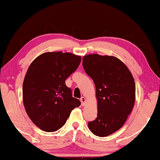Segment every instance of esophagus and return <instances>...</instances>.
<instances>
[{
    "instance_id": "34e87169",
    "label": "esophagus",
    "mask_w": 160,
    "mask_h": 160,
    "mask_svg": "<svg viewBox=\"0 0 160 160\" xmlns=\"http://www.w3.org/2000/svg\"><path fill=\"white\" fill-rule=\"evenodd\" d=\"M80 102H81V105L82 106L85 105V102H86V98L85 97H82L80 98Z\"/></svg>"
}]
</instances>
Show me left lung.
<instances>
[{
	"label": "left lung",
	"instance_id": "8db88e82",
	"mask_svg": "<svg viewBox=\"0 0 160 160\" xmlns=\"http://www.w3.org/2000/svg\"><path fill=\"white\" fill-rule=\"evenodd\" d=\"M82 66L95 83L98 100V117L88 128L94 135L108 136L123 126L132 110L135 80L128 67L114 56L85 55Z\"/></svg>",
	"mask_w": 160,
	"mask_h": 160
}]
</instances>
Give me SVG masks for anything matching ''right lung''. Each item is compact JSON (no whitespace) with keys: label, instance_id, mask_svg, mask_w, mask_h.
I'll return each instance as SVG.
<instances>
[{"label":"right lung","instance_id":"right-lung-1","mask_svg":"<svg viewBox=\"0 0 160 160\" xmlns=\"http://www.w3.org/2000/svg\"><path fill=\"white\" fill-rule=\"evenodd\" d=\"M80 62V56L59 51L45 52L30 64L22 84V101L28 115L40 130H58L80 105L65 85Z\"/></svg>","mask_w":160,"mask_h":160}]
</instances>
